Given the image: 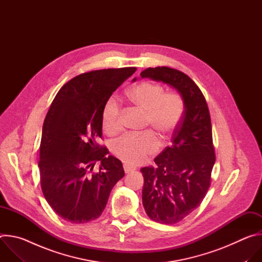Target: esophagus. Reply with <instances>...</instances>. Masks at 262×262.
<instances>
[{
	"mask_svg": "<svg viewBox=\"0 0 262 262\" xmlns=\"http://www.w3.org/2000/svg\"><path fill=\"white\" fill-rule=\"evenodd\" d=\"M123 168H124V172H125V173H130V172H133V171L136 170L134 167L129 166L128 164H124V165H123Z\"/></svg>",
	"mask_w": 262,
	"mask_h": 262,
	"instance_id": "34e87169",
	"label": "esophagus"
}]
</instances>
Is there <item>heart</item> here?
Masks as SVG:
<instances>
[{"mask_svg": "<svg viewBox=\"0 0 262 262\" xmlns=\"http://www.w3.org/2000/svg\"><path fill=\"white\" fill-rule=\"evenodd\" d=\"M126 96L133 105L144 112V124L151 126L162 142L167 141L178 127L184 113V101L178 92H164L160 84L143 82L130 88ZM101 123L108 136H115L121 129L120 107L114 97H111L102 108ZM158 148L157 136L151 130H146L119 138L112 144V152L127 164L137 165L155 154Z\"/></svg>", "mask_w": 262, "mask_h": 262, "instance_id": "obj_1", "label": "heart"}]
</instances>
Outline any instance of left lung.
Instances as JSON below:
<instances>
[{"label":"left lung","instance_id":"left-lung-1","mask_svg":"<svg viewBox=\"0 0 262 262\" xmlns=\"http://www.w3.org/2000/svg\"><path fill=\"white\" fill-rule=\"evenodd\" d=\"M141 78L171 86L184 101V113L172 144L155 159L157 168L141 169L142 202L147 215L170 225L194 211L210 185L215 156L209 111L198 86L179 70L165 66L147 68Z\"/></svg>","mask_w":262,"mask_h":262}]
</instances>
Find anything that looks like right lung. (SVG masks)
Returning a JSON list of instances; mask_svg holds the SVG:
<instances>
[{
    "instance_id": "1",
    "label": "right lung",
    "mask_w": 262,
    "mask_h": 262,
    "mask_svg": "<svg viewBox=\"0 0 262 262\" xmlns=\"http://www.w3.org/2000/svg\"><path fill=\"white\" fill-rule=\"evenodd\" d=\"M137 70L110 68L67 82L48 112L40 143V183L54 211L83 224L103 211L113 186L124 176L122 163L99 146L101 113L113 92ZM96 161L100 171L90 173Z\"/></svg>"
}]
</instances>
